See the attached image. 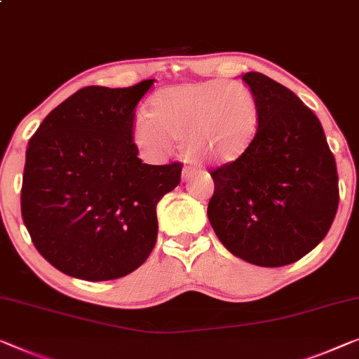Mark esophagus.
Wrapping results in <instances>:
<instances>
[{"label": "esophagus", "mask_w": 359, "mask_h": 359, "mask_svg": "<svg viewBox=\"0 0 359 359\" xmlns=\"http://www.w3.org/2000/svg\"><path fill=\"white\" fill-rule=\"evenodd\" d=\"M195 172H196V170L194 168H184V170H182V179L189 180Z\"/></svg>", "instance_id": "34e87169"}]
</instances>
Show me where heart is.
<instances>
[{
	"mask_svg": "<svg viewBox=\"0 0 359 359\" xmlns=\"http://www.w3.org/2000/svg\"><path fill=\"white\" fill-rule=\"evenodd\" d=\"M138 116L133 142L149 158H164L182 142L185 158L222 165L237 161L253 145L259 103L247 85L222 79L163 88Z\"/></svg>",
	"mask_w": 359,
	"mask_h": 359,
	"instance_id": "heart-1",
	"label": "heart"
}]
</instances>
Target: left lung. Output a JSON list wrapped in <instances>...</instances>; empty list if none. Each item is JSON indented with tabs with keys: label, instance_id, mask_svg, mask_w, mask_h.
Returning <instances> with one entry per match:
<instances>
[{
	"label": "left lung",
	"instance_id": "left-lung-1",
	"mask_svg": "<svg viewBox=\"0 0 359 359\" xmlns=\"http://www.w3.org/2000/svg\"><path fill=\"white\" fill-rule=\"evenodd\" d=\"M242 79L258 98V133L242 158L211 170L208 217L232 255L256 266H287L332 226L335 158L316 114L292 90L259 72Z\"/></svg>",
	"mask_w": 359,
	"mask_h": 359
}]
</instances>
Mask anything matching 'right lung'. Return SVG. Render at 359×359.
Instances as JSON below:
<instances>
[{
    "label": "right lung",
    "mask_w": 359,
    "mask_h": 359,
    "mask_svg": "<svg viewBox=\"0 0 359 359\" xmlns=\"http://www.w3.org/2000/svg\"><path fill=\"white\" fill-rule=\"evenodd\" d=\"M153 83L80 88L30 138L22 219L39 253L64 274L119 279L154 248L156 205L180 184L182 164L151 165L137 156L135 108Z\"/></svg>",
    "instance_id": "right-lung-1"
}]
</instances>
